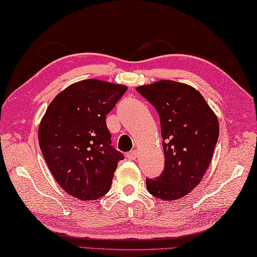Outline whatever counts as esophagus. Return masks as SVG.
Here are the masks:
<instances>
[{
    "label": "esophagus",
    "mask_w": 257,
    "mask_h": 257,
    "mask_svg": "<svg viewBox=\"0 0 257 257\" xmlns=\"http://www.w3.org/2000/svg\"><path fill=\"white\" fill-rule=\"evenodd\" d=\"M126 157H127L130 160H136L137 157H138V151L137 150L130 151V152H127V154H126Z\"/></svg>",
    "instance_id": "1"
}]
</instances>
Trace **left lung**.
I'll list each match as a JSON object with an SVG mask.
<instances>
[{
  "mask_svg": "<svg viewBox=\"0 0 257 257\" xmlns=\"http://www.w3.org/2000/svg\"><path fill=\"white\" fill-rule=\"evenodd\" d=\"M137 91L160 117L165 169L147 178L150 194L174 201L199 185L212 159L219 138V121L203 96L191 85L161 80Z\"/></svg>",
  "mask_w": 257,
  "mask_h": 257,
  "instance_id": "obj_1",
  "label": "left lung"
}]
</instances>
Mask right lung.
<instances>
[{
  "label": "right lung",
  "instance_id": "1",
  "mask_svg": "<svg viewBox=\"0 0 257 257\" xmlns=\"http://www.w3.org/2000/svg\"><path fill=\"white\" fill-rule=\"evenodd\" d=\"M127 88L97 79L71 84L49 103L38 130L49 170L67 194L97 200L109 191L123 154L111 146L106 115Z\"/></svg>",
  "mask_w": 257,
  "mask_h": 257
}]
</instances>
